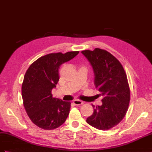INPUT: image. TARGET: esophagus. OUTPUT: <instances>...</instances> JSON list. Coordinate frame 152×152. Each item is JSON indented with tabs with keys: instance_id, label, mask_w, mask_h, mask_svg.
I'll use <instances>...</instances> for the list:
<instances>
[{
	"instance_id": "34e87169",
	"label": "esophagus",
	"mask_w": 152,
	"mask_h": 152,
	"mask_svg": "<svg viewBox=\"0 0 152 152\" xmlns=\"http://www.w3.org/2000/svg\"><path fill=\"white\" fill-rule=\"evenodd\" d=\"M73 104L75 105H80V104H84V102L83 101H80V100H78V99H75V100H73Z\"/></svg>"
}]
</instances>
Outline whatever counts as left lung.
I'll return each mask as SVG.
<instances>
[{"label":"left lung","instance_id":"1","mask_svg":"<svg viewBox=\"0 0 152 152\" xmlns=\"http://www.w3.org/2000/svg\"><path fill=\"white\" fill-rule=\"evenodd\" d=\"M81 53L92 66L94 84L103 97L102 105L95 107L86 122L101 130L110 129L119 124L127 112L130 100L127 76L121 62L108 51L95 48Z\"/></svg>","mask_w":152,"mask_h":152}]
</instances>
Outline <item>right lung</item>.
<instances>
[{"instance_id": "1", "label": "right lung", "mask_w": 152, "mask_h": 152, "mask_svg": "<svg viewBox=\"0 0 152 152\" xmlns=\"http://www.w3.org/2000/svg\"><path fill=\"white\" fill-rule=\"evenodd\" d=\"M79 51L50 53L35 61L26 72L22 85L23 104L29 119L44 129L57 128L66 121L71 103L52 97L59 80L58 68Z\"/></svg>"}]
</instances>
